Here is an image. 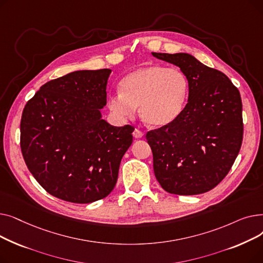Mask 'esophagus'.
Returning a JSON list of instances; mask_svg holds the SVG:
<instances>
[{"label":"esophagus","instance_id":"34e87169","mask_svg":"<svg viewBox=\"0 0 263 263\" xmlns=\"http://www.w3.org/2000/svg\"><path fill=\"white\" fill-rule=\"evenodd\" d=\"M133 137L134 139H142L143 137V135H144V133L140 130V129H137V128H135L134 129V131H133Z\"/></svg>","mask_w":263,"mask_h":263}]
</instances>
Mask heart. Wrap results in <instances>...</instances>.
I'll return each instance as SVG.
<instances>
[{
  "label": "heart",
  "mask_w": 263,
  "mask_h": 263,
  "mask_svg": "<svg viewBox=\"0 0 263 263\" xmlns=\"http://www.w3.org/2000/svg\"><path fill=\"white\" fill-rule=\"evenodd\" d=\"M119 92L108 98V108L120 118H130L139 107L145 123L154 128L168 126L184 109L189 81L177 68L146 65L119 82Z\"/></svg>",
  "instance_id": "obj_1"
}]
</instances>
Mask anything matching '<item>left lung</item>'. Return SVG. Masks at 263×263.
Masks as SVG:
<instances>
[{
  "instance_id": "left-lung-1",
  "label": "left lung",
  "mask_w": 263,
  "mask_h": 263,
  "mask_svg": "<svg viewBox=\"0 0 263 263\" xmlns=\"http://www.w3.org/2000/svg\"><path fill=\"white\" fill-rule=\"evenodd\" d=\"M153 55L180 68L189 81L181 115L146 134L156 178L172 194H201L223 180L238 157L243 140L240 92L227 76L189 53Z\"/></svg>"
}]
</instances>
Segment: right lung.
Here are the masks:
<instances>
[{
  "label": "right lung",
  "instance_id": "add662e5",
  "mask_svg": "<svg viewBox=\"0 0 263 263\" xmlns=\"http://www.w3.org/2000/svg\"><path fill=\"white\" fill-rule=\"evenodd\" d=\"M110 69L77 70L52 80L26 103L21 151L27 168L49 194L89 203L115 187L134 128L102 118Z\"/></svg>",
  "mask_w": 263,
  "mask_h": 263
}]
</instances>
